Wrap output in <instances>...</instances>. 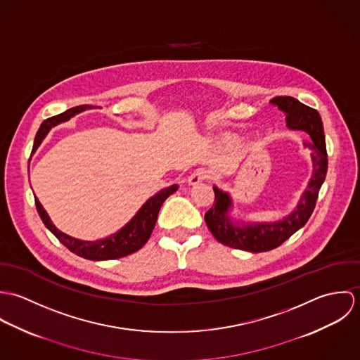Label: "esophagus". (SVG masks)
I'll list each match as a JSON object with an SVG mask.
<instances>
[{
  "instance_id": "1",
  "label": "esophagus",
  "mask_w": 360,
  "mask_h": 360,
  "mask_svg": "<svg viewBox=\"0 0 360 360\" xmlns=\"http://www.w3.org/2000/svg\"><path fill=\"white\" fill-rule=\"evenodd\" d=\"M209 177H210V172H209L206 167H198V169L194 170V172L191 173V176L188 177V183H190L191 186H195V184H200V183H202V181L209 180Z\"/></svg>"
}]
</instances>
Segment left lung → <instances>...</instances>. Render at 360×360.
<instances>
[{
	"label": "left lung",
	"mask_w": 360,
	"mask_h": 360,
	"mask_svg": "<svg viewBox=\"0 0 360 360\" xmlns=\"http://www.w3.org/2000/svg\"><path fill=\"white\" fill-rule=\"evenodd\" d=\"M271 103H276L287 113V126L290 129L304 130L310 136L313 144L305 146L314 151L311 154L313 176L300 205L284 220L267 224H248L243 227L233 224L227 216V210L231 205L230 197L226 193H221L217 187H213L214 202L205 213L206 226L219 243L234 250L266 252L287 241L294 233L307 224L327 174V150L323 122L319 112L288 96L274 97Z\"/></svg>",
	"instance_id": "obj_1"
}]
</instances>
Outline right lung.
I'll return each instance as SVG.
<instances>
[{
    "mask_svg": "<svg viewBox=\"0 0 360 360\" xmlns=\"http://www.w3.org/2000/svg\"><path fill=\"white\" fill-rule=\"evenodd\" d=\"M87 108L90 109L91 106L90 105H79V106L65 110L63 113H59L56 116L46 119L41 123V126L34 137L33 153L39 148V146L41 144V141L44 140V137L47 136V133L50 131L52 126H55L60 122L69 120L72 116H75L76 113H79ZM177 188L179 187L176 184H173V186L162 190L160 193H158L143 205V207L137 212V214L120 231H117L116 234H112L110 237H108L105 240H100V241H82V240H76V238H72V237L63 234L52 224L47 212L41 206L40 201L37 198H34V202H36L37 212H39L43 223L46 224V227L70 252L76 254L77 257L89 259V260H109V259H119V257L134 254L136 251H139L140 248H143L146 245V243L148 241V238L151 237V233L154 230L160 206L169 195H172L173 193L177 191Z\"/></svg>",
    "mask_w": 360,
    "mask_h": 360,
    "instance_id": "1",
    "label": "right lung"
}]
</instances>
